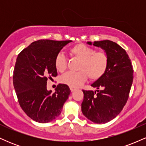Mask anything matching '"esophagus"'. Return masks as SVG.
Here are the masks:
<instances>
[{
    "label": "esophagus",
    "mask_w": 146,
    "mask_h": 146,
    "mask_svg": "<svg viewBox=\"0 0 146 146\" xmlns=\"http://www.w3.org/2000/svg\"><path fill=\"white\" fill-rule=\"evenodd\" d=\"M75 89H76V88H74V87H70V90H71V92L74 91V90H75Z\"/></svg>",
    "instance_id": "obj_1"
}]
</instances>
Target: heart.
I'll return each mask as SVG.
<instances>
[{"instance_id":"1","label":"heart","mask_w":146,"mask_h":146,"mask_svg":"<svg viewBox=\"0 0 146 146\" xmlns=\"http://www.w3.org/2000/svg\"><path fill=\"white\" fill-rule=\"evenodd\" d=\"M68 53L72 57L80 60L78 72H67L60 78V82L70 87H78L89 78L97 80L105 74L109 64V58L104 51H95V48L83 44L72 46ZM57 71L63 72L67 64L65 57L58 54L55 59Z\"/></svg>"}]
</instances>
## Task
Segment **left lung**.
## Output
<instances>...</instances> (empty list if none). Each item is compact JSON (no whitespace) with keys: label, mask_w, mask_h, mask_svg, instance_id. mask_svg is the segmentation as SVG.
<instances>
[{"label":"left lung","mask_w":146,"mask_h":146,"mask_svg":"<svg viewBox=\"0 0 146 146\" xmlns=\"http://www.w3.org/2000/svg\"><path fill=\"white\" fill-rule=\"evenodd\" d=\"M87 44L104 50L109 64L105 74L91 84L98 89L95 93L82 90V111L90 121L105 123L116 117L126 104L133 82V68L126 51L117 43L106 40Z\"/></svg>","instance_id":"obj_1"}]
</instances>
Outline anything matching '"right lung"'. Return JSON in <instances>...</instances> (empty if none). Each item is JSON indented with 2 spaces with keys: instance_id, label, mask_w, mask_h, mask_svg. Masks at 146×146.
I'll list each match as a JSON object with an SVG mask.
<instances>
[{
  "instance_id": "add662e5",
  "label": "right lung",
  "mask_w": 146,
  "mask_h": 146,
  "mask_svg": "<svg viewBox=\"0 0 146 146\" xmlns=\"http://www.w3.org/2000/svg\"><path fill=\"white\" fill-rule=\"evenodd\" d=\"M72 40H40L33 42L18 54L13 83L23 111L33 120L48 123L61 113L71 90L59 84L56 91L46 89L48 78L58 75L55 59L65 45Z\"/></svg>"
}]
</instances>
